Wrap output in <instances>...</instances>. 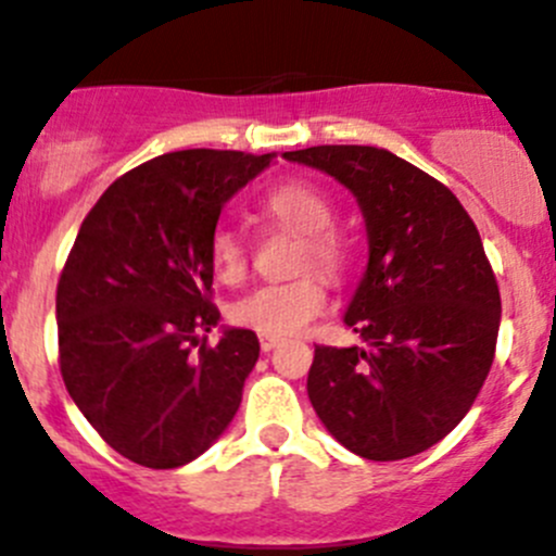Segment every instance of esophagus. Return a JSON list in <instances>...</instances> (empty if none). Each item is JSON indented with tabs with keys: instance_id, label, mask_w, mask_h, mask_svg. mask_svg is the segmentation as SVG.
<instances>
[{
	"instance_id": "esophagus-1",
	"label": "esophagus",
	"mask_w": 556,
	"mask_h": 556,
	"mask_svg": "<svg viewBox=\"0 0 556 556\" xmlns=\"http://www.w3.org/2000/svg\"><path fill=\"white\" fill-rule=\"evenodd\" d=\"M261 352H274V349L279 346V338H271V336H261Z\"/></svg>"
}]
</instances>
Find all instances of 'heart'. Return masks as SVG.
Masks as SVG:
<instances>
[{"label": "heart", "mask_w": 556, "mask_h": 556, "mask_svg": "<svg viewBox=\"0 0 556 556\" xmlns=\"http://www.w3.org/2000/svg\"><path fill=\"white\" fill-rule=\"evenodd\" d=\"M261 210L279 226L303 237L301 271L314 268L330 279L343 271L346 248L330 231L336 224V207L323 191L301 180H290V184L274 186L261 200ZM210 263L220 282H242L248 271V244L242 233L231 226H218L210 237ZM325 301V288L317 277H301L285 285H261L231 303L229 319L237 327L261 332V336L288 338L319 317Z\"/></svg>", "instance_id": "b5f03b06"}]
</instances>
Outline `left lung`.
Returning <instances> with one entry per match:
<instances>
[{"mask_svg":"<svg viewBox=\"0 0 556 556\" xmlns=\"http://www.w3.org/2000/svg\"><path fill=\"white\" fill-rule=\"evenodd\" d=\"M285 160L354 194L367 266L343 323L362 346L314 349L308 400L367 460H400L447 437L495 356L501 295L475 220L453 191L376 146H312Z\"/></svg>","mask_w":556,"mask_h":556,"instance_id":"obj_1","label":"left lung"}]
</instances>
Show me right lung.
<instances>
[{
	"instance_id": "right-lung-1",
	"label": "right lung",
	"mask_w": 556,
	"mask_h": 556,
	"mask_svg": "<svg viewBox=\"0 0 556 556\" xmlns=\"http://www.w3.org/2000/svg\"><path fill=\"white\" fill-rule=\"evenodd\" d=\"M271 160L162 154L116 178L81 224L55 298L63 383L132 464H191L237 416L261 343L253 330L224 327L207 346L220 323L210 237L224 204Z\"/></svg>"
}]
</instances>
